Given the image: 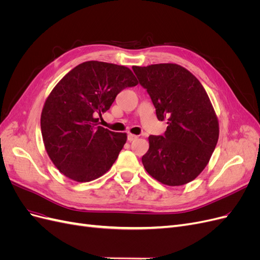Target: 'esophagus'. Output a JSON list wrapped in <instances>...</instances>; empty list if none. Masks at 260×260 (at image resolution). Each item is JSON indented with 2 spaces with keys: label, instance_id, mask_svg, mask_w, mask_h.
<instances>
[{
  "label": "esophagus",
  "instance_id": "34e87169",
  "mask_svg": "<svg viewBox=\"0 0 260 260\" xmlns=\"http://www.w3.org/2000/svg\"><path fill=\"white\" fill-rule=\"evenodd\" d=\"M137 139H138V136L132 135V133H129V135H128V141H129V142H132V141H136Z\"/></svg>",
  "mask_w": 260,
  "mask_h": 260
}]
</instances>
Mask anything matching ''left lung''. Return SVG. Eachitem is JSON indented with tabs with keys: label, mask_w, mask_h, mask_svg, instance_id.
Instances as JSON below:
<instances>
[{
	"label": "left lung",
	"mask_w": 260,
	"mask_h": 260,
	"mask_svg": "<svg viewBox=\"0 0 260 260\" xmlns=\"http://www.w3.org/2000/svg\"><path fill=\"white\" fill-rule=\"evenodd\" d=\"M146 89L158 120H167L164 136H149L142 157L145 170L170 186L191 182L207 166L219 138V124L198 78L177 64L133 66Z\"/></svg>",
	"instance_id": "obj_1"
}]
</instances>
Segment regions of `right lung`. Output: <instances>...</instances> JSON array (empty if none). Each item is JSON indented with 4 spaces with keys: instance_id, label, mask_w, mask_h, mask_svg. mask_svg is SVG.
Returning a JSON list of instances; mask_svg holds the SVG:
<instances>
[{
    "instance_id": "right-lung-1",
    "label": "right lung",
    "mask_w": 260,
    "mask_h": 260,
    "mask_svg": "<svg viewBox=\"0 0 260 260\" xmlns=\"http://www.w3.org/2000/svg\"><path fill=\"white\" fill-rule=\"evenodd\" d=\"M138 84L124 66L90 60L76 66L46 99L41 132L46 152L62 175L77 182L103 176L116 161L127 135L98 125L123 89Z\"/></svg>"
}]
</instances>
